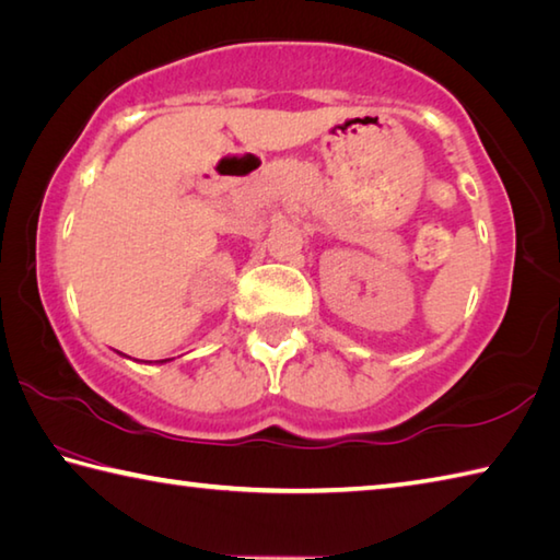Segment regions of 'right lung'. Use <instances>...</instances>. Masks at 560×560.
<instances>
[{"instance_id": "obj_1", "label": "right lung", "mask_w": 560, "mask_h": 560, "mask_svg": "<svg viewBox=\"0 0 560 560\" xmlns=\"http://www.w3.org/2000/svg\"><path fill=\"white\" fill-rule=\"evenodd\" d=\"M161 363H163V361H161Z\"/></svg>"}]
</instances>
